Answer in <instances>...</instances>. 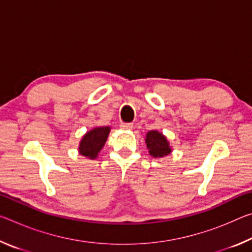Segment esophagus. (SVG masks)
Instances as JSON below:
<instances>
[{"label":"esophagus","instance_id":"1","mask_svg":"<svg viewBox=\"0 0 252 252\" xmlns=\"http://www.w3.org/2000/svg\"><path fill=\"white\" fill-rule=\"evenodd\" d=\"M120 126L122 127V129H125V130H131L132 127H133V123H131V122H127V123L123 122V123H121Z\"/></svg>","mask_w":252,"mask_h":252}]
</instances>
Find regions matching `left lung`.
I'll return each instance as SVG.
<instances>
[{
	"mask_svg": "<svg viewBox=\"0 0 252 252\" xmlns=\"http://www.w3.org/2000/svg\"><path fill=\"white\" fill-rule=\"evenodd\" d=\"M146 143L150 156L153 158H162L171 153L172 149L167 138L157 130L149 131L146 136Z\"/></svg>",
	"mask_w": 252,
	"mask_h": 252,
	"instance_id": "8db88e82",
	"label": "left lung"
}]
</instances>
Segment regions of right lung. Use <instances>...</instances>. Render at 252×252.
I'll return each instance as SVG.
<instances>
[{
    "label": "right lung",
    "instance_id": "obj_1",
    "mask_svg": "<svg viewBox=\"0 0 252 252\" xmlns=\"http://www.w3.org/2000/svg\"><path fill=\"white\" fill-rule=\"evenodd\" d=\"M110 126H96L83 135L79 144V153L89 159H95L106 142Z\"/></svg>",
    "mask_w": 252,
    "mask_h": 252
}]
</instances>
